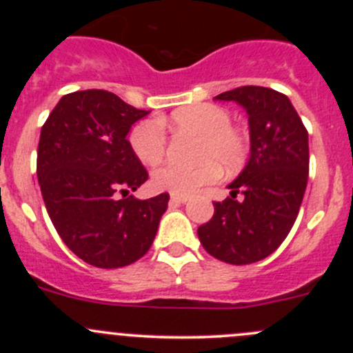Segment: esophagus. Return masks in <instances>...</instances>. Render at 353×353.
<instances>
[{"label":"esophagus","instance_id":"obj_1","mask_svg":"<svg viewBox=\"0 0 353 353\" xmlns=\"http://www.w3.org/2000/svg\"><path fill=\"white\" fill-rule=\"evenodd\" d=\"M190 196H186V194H170V201L172 203H186Z\"/></svg>","mask_w":353,"mask_h":353}]
</instances>
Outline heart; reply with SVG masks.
I'll use <instances>...</instances> for the list:
<instances>
[{"label": "heart", "instance_id": "heart-1", "mask_svg": "<svg viewBox=\"0 0 353 353\" xmlns=\"http://www.w3.org/2000/svg\"><path fill=\"white\" fill-rule=\"evenodd\" d=\"M162 124L198 134L194 165L167 162L152 174L157 190L191 194L219 176V167L232 172L243 167L249 154L245 134L230 124L229 110L215 104H191L174 110ZM130 147L145 165H155L165 152V134L155 121H140L130 133Z\"/></svg>", "mask_w": 353, "mask_h": 353}]
</instances>
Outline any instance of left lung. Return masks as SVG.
<instances>
[{
  "instance_id": "1",
  "label": "left lung",
  "mask_w": 353,
  "mask_h": 353,
  "mask_svg": "<svg viewBox=\"0 0 353 353\" xmlns=\"http://www.w3.org/2000/svg\"><path fill=\"white\" fill-rule=\"evenodd\" d=\"M215 101L236 102L248 114L251 152L229 184L230 196L198 229L206 252L230 265L272 254L290 232L309 176V137L290 99L266 87L234 88ZM243 194L237 200L236 194Z\"/></svg>"
}]
</instances>
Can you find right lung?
Masks as SVG:
<instances>
[{"instance_id":"right-lung-1","label":"right lung","mask_w":353,"mask_h":353,"mask_svg":"<svg viewBox=\"0 0 353 353\" xmlns=\"http://www.w3.org/2000/svg\"><path fill=\"white\" fill-rule=\"evenodd\" d=\"M148 112L94 88L59 99L41 130L37 177L52 225L97 268H121L147 254L167 210V193L126 198L148 179L126 138Z\"/></svg>"}]
</instances>
